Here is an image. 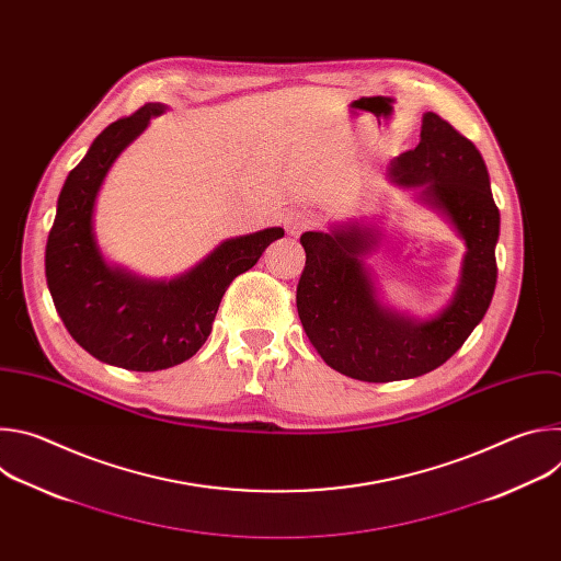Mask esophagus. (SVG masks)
<instances>
[{
	"label": "esophagus",
	"mask_w": 561,
	"mask_h": 561,
	"mask_svg": "<svg viewBox=\"0 0 561 561\" xmlns=\"http://www.w3.org/2000/svg\"><path fill=\"white\" fill-rule=\"evenodd\" d=\"M314 221H317V219H314L312 213H308V210H293V213H288L284 226H286L288 234L297 237V234H301L306 228H312Z\"/></svg>",
	"instance_id": "esophagus-1"
}]
</instances>
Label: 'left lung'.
<instances>
[{"label": "left lung", "mask_w": 561, "mask_h": 561, "mask_svg": "<svg viewBox=\"0 0 561 561\" xmlns=\"http://www.w3.org/2000/svg\"><path fill=\"white\" fill-rule=\"evenodd\" d=\"M394 186L417 188L463 239L459 284L431 319L383 306L364 255L379 230L348 221L331 232H304L306 266L297 284L301 327L322 359L359 381H397L435 370L450 359L482 322L497 284L495 247L500 210L484 157L470 139L435 113H424L420 144L388 167Z\"/></svg>", "instance_id": "8db88e82"}]
</instances>
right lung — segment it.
Returning <instances> with one entry per match:
<instances>
[{
  "label": "right lung",
  "mask_w": 561,
  "mask_h": 561,
  "mask_svg": "<svg viewBox=\"0 0 561 561\" xmlns=\"http://www.w3.org/2000/svg\"><path fill=\"white\" fill-rule=\"evenodd\" d=\"M164 111V104H144L95 137L61 186L46 242L48 290L70 337L104 364L141 373L191 359L208 340L230 282L284 237L275 226L226 239L169 282L141 279L104 260L93 230L98 193L119 152Z\"/></svg>",
  "instance_id": "obj_1"
}]
</instances>
